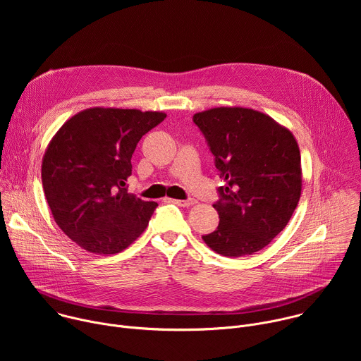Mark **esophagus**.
<instances>
[{"mask_svg":"<svg viewBox=\"0 0 361 361\" xmlns=\"http://www.w3.org/2000/svg\"><path fill=\"white\" fill-rule=\"evenodd\" d=\"M170 201H171L173 204L180 205V207H191V205L195 202L194 200H176V198H171Z\"/></svg>","mask_w":361,"mask_h":361,"instance_id":"34e87169","label":"esophagus"}]
</instances>
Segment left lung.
<instances>
[{"instance_id": "1", "label": "left lung", "mask_w": 361, "mask_h": 361, "mask_svg": "<svg viewBox=\"0 0 361 361\" xmlns=\"http://www.w3.org/2000/svg\"><path fill=\"white\" fill-rule=\"evenodd\" d=\"M220 178L216 231L202 235L213 251L243 257L260 251L287 226L301 195V159L293 133L270 116L245 107L194 114Z\"/></svg>"}]
</instances>
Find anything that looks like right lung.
<instances>
[{
  "label": "right lung",
  "instance_id": "obj_1",
  "mask_svg": "<svg viewBox=\"0 0 361 361\" xmlns=\"http://www.w3.org/2000/svg\"><path fill=\"white\" fill-rule=\"evenodd\" d=\"M163 111L94 107L68 118L47 145L41 180L57 226L94 254H117L147 228L157 202L127 192L131 157Z\"/></svg>",
  "mask_w": 361,
  "mask_h": 361
}]
</instances>
